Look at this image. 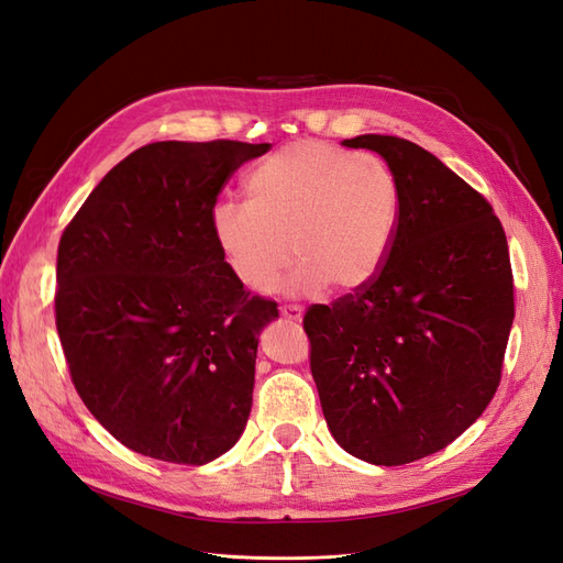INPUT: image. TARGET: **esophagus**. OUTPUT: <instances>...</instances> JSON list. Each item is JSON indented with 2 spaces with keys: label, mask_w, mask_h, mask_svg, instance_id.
<instances>
[{
  "label": "esophagus",
  "mask_w": 563,
  "mask_h": 563,
  "mask_svg": "<svg viewBox=\"0 0 563 563\" xmlns=\"http://www.w3.org/2000/svg\"><path fill=\"white\" fill-rule=\"evenodd\" d=\"M279 312L288 321H300L302 319V308H300V305H282Z\"/></svg>",
  "instance_id": "1"
}]
</instances>
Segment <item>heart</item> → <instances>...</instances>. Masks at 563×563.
<instances>
[{
    "mask_svg": "<svg viewBox=\"0 0 563 563\" xmlns=\"http://www.w3.org/2000/svg\"><path fill=\"white\" fill-rule=\"evenodd\" d=\"M249 201H218L213 240L232 275L269 291L279 272L294 296L360 291L380 275L401 220V185L376 155H354L321 141L291 143L246 178Z\"/></svg>",
    "mask_w": 563,
    "mask_h": 563,
    "instance_id": "heart-1",
    "label": "heart"
}]
</instances>
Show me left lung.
<instances>
[{
  "label": "left lung",
  "mask_w": 563,
  "mask_h": 563,
  "mask_svg": "<svg viewBox=\"0 0 563 563\" xmlns=\"http://www.w3.org/2000/svg\"><path fill=\"white\" fill-rule=\"evenodd\" d=\"M343 145L378 152L397 174L399 232L376 279L312 305L302 327L333 439L395 467L446 449L496 395L512 265L490 203L432 152L378 133Z\"/></svg>",
  "instance_id": "1"
}]
</instances>
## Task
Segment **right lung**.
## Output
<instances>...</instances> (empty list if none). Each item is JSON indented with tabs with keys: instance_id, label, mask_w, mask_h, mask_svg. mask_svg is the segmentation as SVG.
Masks as SVG:
<instances>
[{
	"instance_id": "1",
	"label": "right lung",
	"mask_w": 563,
	"mask_h": 563,
	"mask_svg": "<svg viewBox=\"0 0 563 563\" xmlns=\"http://www.w3.org/2000/svg\"><path fill=\"white\" fill-rule=\"evenodd\" d=\"M267 150L150 143L96 185L60 236L56 329L75 389L135 453L203 465L246 428L258 335L279 310L232 275L211 211L236 168Z\"/></svg>"
}]
</instances>
